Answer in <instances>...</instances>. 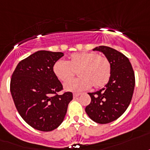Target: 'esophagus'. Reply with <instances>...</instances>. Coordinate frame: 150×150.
Here are the masks:
<instances>
[{
    "label": "esophagus",
    "mask_w": 150,
    "mask_h": 150,
    "mask_svg": "<svg viewBox=\"0 0 150 150\" xmlns=\"http://www.w3.org/2000/svg\"><path fill=\"white\" fill-rule=\"evenodd\" d=\"M80 95H81L80 93H74V94H73V97H74V98H77V97H79Z\"/></svg>",
    "instance_id": "esophagus-1"
}]
</instances>
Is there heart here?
<instances>
[{"label":"heart","mask_w":150,"mask_h":150,"mask_svg":"<svg viewBox=\"0 0 150 150\" xmlns=\"http://www.w3.org/2000/svg\"><path fill=\"white\" fill-rule=\"evenodd\" d=\"M53 73L62 82L70 81L78 72L80 77L69 81L64 88L71 92H80L93 86L102 88L108 83L111 77V64L109 59L97 52L74 53L69 61H58L53 65Z\"/></svg>","instance_id":"heart-1"}]
</instances>
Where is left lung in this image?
<instances>
[{"mask_svg":"<svg viewBox=\"0 0 150 150\" xmlns=\"http://www.w3.org/2000/svg\"><path fill=\"white\" fill-rule=\"evenodd\" d=\"M93 51L103 52L111 64V77L103 88L88 93L91 103L86 112L91 119L100 124L109 123L121 116L129 105L135 87V74L126 56L107 46Z\"/></svg>","mask_w":150,"mask_h":150,"instance_id":"obj_1","label":"left lung"}]
</instances>
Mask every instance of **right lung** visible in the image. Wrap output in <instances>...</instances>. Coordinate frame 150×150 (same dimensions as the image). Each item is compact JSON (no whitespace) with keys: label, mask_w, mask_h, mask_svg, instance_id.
Instances as JSON below:
<instances>
[{"label":"right lung","mask_w":150,"mask_h":150,"mask_svg":"<svg viewBox=\"0 0 150 150\" xmlns=\"http://www.w3.org/2000/svg\"><path fill=\"white\" fill-rule=\"evenodd\" d=\"M62 52L38 51L18 63L12 74L10 89L16 109L35 129L49 132L58 128L66 115L71 92L63 89L53 73V65Z\"/></svg>","instance_id":"add662e5"}]
</instances>
